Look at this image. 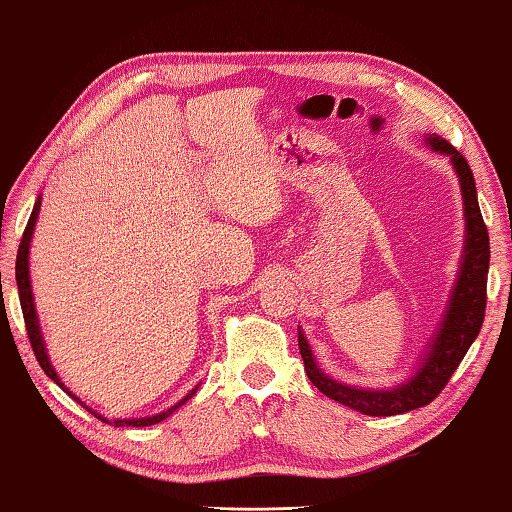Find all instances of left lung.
Returning <instances> with one entry per match:
<instances>
[{
    "label": "left lung",
    "instance_id": "left-lung-1",
    "mask_svg": "<svg viewBox=\"0 0 512 512\" xmlns=\"http://www.w3.org/2000/svg\"><path fill=\"white\" fill-rule=\"evenodd\" d=\"M430 144L432 149L453 158L455 172L457 177H460L464 218H467V246H464V262L460 269V278H457L451 305H448L446 310V319L437 333V340L432 342L430 354H427L421 370H418L407 384L393 388V391H363V388L338 384V381L329 379L317 368L308 342H305V338L299 333L303 365L312 384H315L326 398L368 416H395L430 404L441 391H444L448 381H451L453 372L457 370V365L462 363L464 354H467L469 347L474 345L476 335L480 333V326H483L485 319L487 269H490V234H487L485 220L480 216L474 172H471L467 158H464L453 144L441 140V137H430Z\"/></svg>",
    "mask_w": 512,
    "mask_h": 512
}]
</instances>
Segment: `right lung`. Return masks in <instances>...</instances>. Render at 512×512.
<instances>
[{"label":"right lung","instance_id":"obj_1","mask_svg":"<svg viewBox=\"0 0 512 512\" xmlns=\"http://www.w3.org/2000/svg\"><path fill=\"white\" fill-rule=\"evenodd\" d=\"M38 207H41V200H36V204H34V211H32V216H29V220H27V227H25V232H22V239H20V248H18V257H15V280H18V294H20V308H22V317H25V329H27V338H29V342H32V349H34V356H36V361H38V365H41L43 368V372L45 375H48L52 381H57V384L64 388V384H61V379L57 377V372H55V368H52L50 365V361H48V354H45V345H43V338H41V329H38V319H36V308H34V299H32V282H29V262H27V257H29V241H32V232H34V225H36V216H38ZM64 391L71 395V398H75V395L68 391V388H64ZM195 391L197 388H193V391H190L186 398H183L177 407H181L183 402H188L190 398H193L195 395ZM78 400V398H75ZM80 402V400H78ZM82 404V402H80ZM82 407H85V404H82ZM177 407H172V409H167L165 414H156V416H149V418H131V421H114V425L117 427H121V425H133V427H147V425H156V423H160L163 421V418H167L172 414L174 409ZM91 411V409H89ZM91 414H94V411H91ZM94 416H98V414H94ZM101 418L103 423H108V418H103V416H98Z\"/></svg>","mask_w":512,"mask_h":512}]
</instances>
